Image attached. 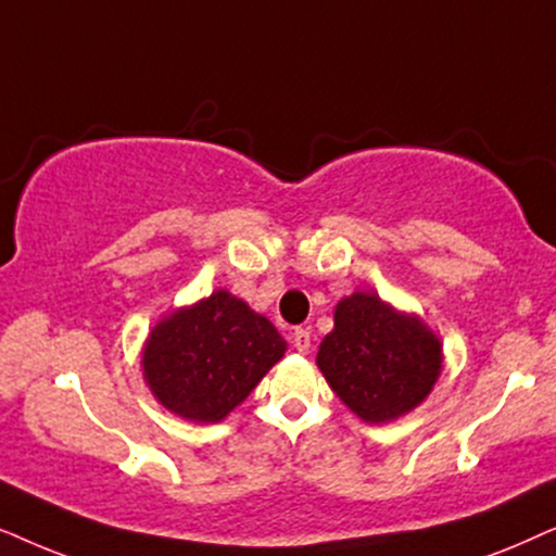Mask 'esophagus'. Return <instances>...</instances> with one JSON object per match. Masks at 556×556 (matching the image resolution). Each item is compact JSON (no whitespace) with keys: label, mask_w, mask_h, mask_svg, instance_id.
<instances>
[{"label":"esophagus","mask_w":556,"mask_h":556,"mask_svg":"<svg viewBox=\"0 0 556 556\" xmlns=\"http://www.w3.org/2000/svg\"><path fill=\"white\" fill-rule=\"evenodd\" d=\"M292 345H294V351L298 353H307L309 351V330H305V328H298L292 332Z\"/></svg>","instance_id":"1"}]
</instances>
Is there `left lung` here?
I'll return each mask as SVG.
<instances>
[{
    "label": "left lung",
    "instance_id": "1",
    "mask_svg": "<svg viewBox=\"0 0 556 556\" xmlns=\"http://www.w3.org/2000/svg\"><path fill=\"white\" fill-rule=\"evenodd\" d=\"M330 389L364 421L404 417L432 391L442 371V343L417 315L381 298L353 292L336 307V328L317 351Z\"/></svg>",
    "mask_w": 556,
    "mask_h": 556
}]
</instances>
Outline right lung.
I'll list each match as a JSON object with an SVG mask.
<instances>
[{
	"label": "right lung",
	"instance_id": "right-lung-1",
	"mask_svg": "<svg viewBox=\"0 0 556 556\" xmlns=\"http://www.w3.org/2000/svg\"><path fill=\"white\" fill-rule=\"evenodd\" d=\"M285 351V338L264 315L218 290L154 325L142 371L165 409L208 425L228 417Z\"/></svg>",
	"mask_w": 556,
	"mask_h": 556
}]
</instances>
